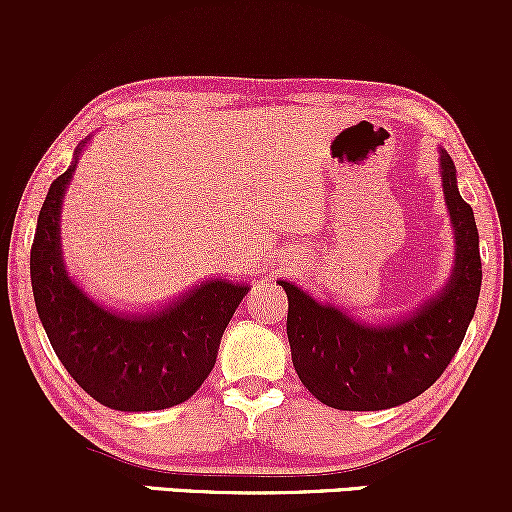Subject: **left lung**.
Wrapping results in <instances>:
<instances>
[{
    "label": "left lung",
    "instance_id": "8db88e82",
    "mask_svg": "<svg viewBox=\"0 0 512 512\" xmlns=\"http://www.w3.org/2000/svg\"><path fill=\"white\" fill-rule=\"evenodd\" d=\"M440 182L448 207L455 264L448 284L414 313L366 322L342 305L317 301L293 281L276 284L289 296L293 368L310 395L332 409L378 411L426 392L448 368L477 310L481 291L479 231L457 190V170L440 149Z\"/></svg>",
    "mask_w": 512,
    "mask_h": 512
}]
</instances>
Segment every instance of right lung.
<instances>
[{
  "label": "right lung",
  "mask_w": 512,
  "mask_h": 512,
  "mask_svg": "<svg viewBox=\"0 0 512 512\" xmlns=\"http://www.w3.org/2000/svg\"><path fill=\"white\" fill-rule=\"evenodd\" d=\"M88 139L76 146L72 166L52 182L40 209L31 248L35 308L62 366L103 407H175L209 378L223 330L250 286L221 276L142 313L88 296L64 264L60 236L62 199Z\"/></svg>",
  "instance_id": "obj_1"
}]
</instances>
